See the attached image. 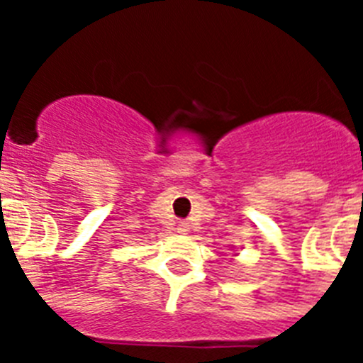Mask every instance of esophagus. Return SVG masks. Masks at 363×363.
Returning a JSON list of instances; mask_svg holds the SVG:
<instances>
[{"label":"esophagus","instance_id":"1","mask_svg":"<svg viewBox=\"0 0 363 363\" xmlns=\"http://www.w3.org/2000/svg\"><path fill=\"white\" fill-rule=\"evenodd\" d=\"M189 230V223L187 221H179L178 223V233H182V234H185Z\"/></svg>","mask_w":363,"mask_h":363}]
</instances>
